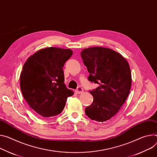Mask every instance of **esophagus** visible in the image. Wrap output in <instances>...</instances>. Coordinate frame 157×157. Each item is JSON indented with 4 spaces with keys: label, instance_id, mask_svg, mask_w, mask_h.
Returning <instances> with one entry per match:
<instances>
[{
    "label": "esophagus",
    "instance_id": "obj_1",
    "mask_svg": "<svg viewBox=\"0 0 157 157\" xmlns=\"http://www.w3.org/2000/svg\"><path fill=\"white\" fill-rule=\"evenodd\" d=\"M83 89L81 88V87H78L77 89H76V93H78V94H81V93H83Z\"/></svg>",
    "mask_w": 157,
    "mask_h": 157
}]
</instances>
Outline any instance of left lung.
Segmentation results:
<instances>
[{
	"instance_id": "8db88e82",
	"label": "left lung",
	"mask_w": 157,
	"mask_h": 157,
	"mask_svg": "<svg viewBox=\"0 0 157 157\" xmlns=\"http://www.w3.org/2000/svg\"><path fill=\"white\" fill-rule=\"evenodd\" d=\"M84 64L90 73L88 80L99 84L90 93L93 103L85 108L91 120L103 122L118 112L130 93L132 75L127 61L109 48L93 47L81 52Z\"/></svg>"
}]
</instances>
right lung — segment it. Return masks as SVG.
Masks as SVG:
<instances>
[{
	"label": "right lung",
	"mask_w": 157,
	"mask_h": 157,
	"mask_svg": "<svg viewBox=\"0 0 157 157\" xmlns=\"http://www.w3.org/2000/svg\"><path fill=\"white\" fill-rule=\"evenodd\" d=\"M71 49L54 47L40 49L27 59L20 76V86L25 101L45 118L60 114L67 98L74 94L67 89L63 67L71 58Z\"/></svg>",
	"instance_id": "obj_1"
}]
</instances>
